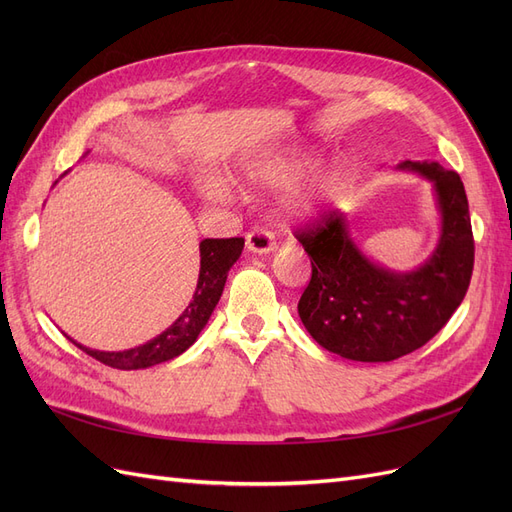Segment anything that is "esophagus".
<instances>
[{
	"mask_svg": "<svg viewBox=\"0 0 512 512\" xmlns=\"http://www.w3.org/2000/svg\"><path fill=\"white\" fill-rule=\"evenodd\" d=\"M245 245H247V250L254 252V254H269V252L275 250V237H273L271 230L258 226V228L247 232Z\"/></svg>",
	"mask_w": 512,
	"mask_h": 512,
	"instance_id": "1",
	"label": "esophagus"
}]
</instances>
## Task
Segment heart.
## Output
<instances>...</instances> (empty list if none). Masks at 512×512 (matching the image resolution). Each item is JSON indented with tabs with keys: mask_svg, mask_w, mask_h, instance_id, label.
I'll list each match as a JSON object with an SVG mask.
<instances>
[{
	"mask_svg": "<svg viewBox=\"0 0 512 512\" xmlns=\"http://www.w3.org/2000/svg\"><path fill=\"white\" fill-rule=\"evenodd\" d=\"M301 175V164L286 162V160H262L243 166V177L256 185H282ZM198 190L211 203H228L235 196V185L226 177L207 175L198 179ZM329 188L324 183L307 185L303 190H297L288 198V211L294 215H305L316 211L324 200H327Z\"/></svg>",
	"mask_w": 512,
	"mask_h": 512,
	"instance_id": "heart-1",
	"label": "heart"
}]
</instances>
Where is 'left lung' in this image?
I'll return each mask as SVG.
<instances>
[{
	"label": "left lung",
	"mask_w": 512,
	"mask_h": 512,
	"mask_svg": "<svg viewBox=\"0 0 512 512\" xmlns=\"http://www.w3.org/2000/svg\"><path fill=\"white\" fill-rule=\"evenodd\" d=\"M397 168L429 179L438 196L442 232L423 267L395 273L365 258L337 209L297 230L312 260L301 322L322 348L344 359L386 363L425 346L451 320L472 280L474 237L461 177L438 162L406 160Z\"/></svg>",
	"instance_id": "8db88e82"
}]
</instances>
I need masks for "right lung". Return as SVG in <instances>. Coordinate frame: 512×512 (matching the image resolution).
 <instances>
[{"label": "right lung", "instance_id": "add662e5", "mask_svg": "<svg viewBox=\"0 0 512 512\" xmlns=\"http://www.w3.org/2000/svg\"><path fill=\"white\" fill-rule=\"evenodd\" d=\"M243 243L245 241L241 237L200 241V273L190 305L183 309V314L166 331L149 339L147 344L121 352L91 350L76 344L74 339L72 344L85 350L89 356H94L96 361L115 369H145L175 359V356L188 350L196 342L200 331L205 329L215 305L222 297L228 271L241 256Z\"/></svg>", "mask_w": 512, "mask_h": 512}]
</instances>
